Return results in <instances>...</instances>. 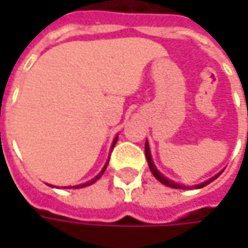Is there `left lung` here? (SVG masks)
Listing matches in <instances>:
<instances>
[{
    "label": "left lung",
    "mask_w": 248,
    "mask_h": 248,
    "mask_svg": "<svg viewBox=\"0 0 248 248\" xmlns=\"http://www.w3.org/2000/svg\"><path fill=\"white\" fill-rule=\"evenodd\" d=\"M145 156H146V160H148V164H149V168H150V171H152V174L155 175V178L157 179V181H160L161 184H164L166 186H170V187H175V189H186V186H182V185H178V184H175V182H172V181H170V179H167L166 176H163L160 172L157 171V168L155 167V164H153V160H152V156H150V150H149V145H148V140H146V143H145ZM221 174V172H219ZM219 174L218 175L213 176L211 179H208V181H205L204 184H200V185L195 186L196 189H199V187H203V186L208 185L210 182H213L214 179H217L218 176H219ZM190 189V187H189Z\"/></svg>",
    "instance_id": "1"
}]
</instances>
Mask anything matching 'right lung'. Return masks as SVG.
<instances>
[{"label":"right lung","mask_w":248,"mask_h":248,"mask_svg":"<svg viewBox=\"0 0 248 248\" xmlns=\"http://www.w3.org/2000/svg\"><path fill=\"white\" fill-rule=\"evenodd\" d=\"M116 142H117V138L114 139V142H113V148H114V145H116ZM108 164H109V161H108V163H106V166L103 167V170H102V171H100V174H99V175H96V176H95V178H93V179H91L90 182H85V184H82V185L70 186V187H74V189H77V187H84V186H88V185H92V184H95V182H96V181H98V179H99L100 176L103 175V172H105V170H106V167H108Z\"/></svg>","instance_id":"obj_1"}]
</instances>
